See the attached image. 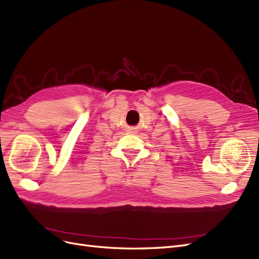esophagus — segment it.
<instances>
[{
	"label": "esophagus",
	"instance_id": "1",
	"mask_svg": "<svg viewBox=\"0 0 259 259\" xmlns=\"http://www.w3.org/2000/svg\"><path fill=\"white\" fill-rule=\"evenodd\" d=\"M127 132H128V133H135L136 131H135V128H130Z\"/></svg>",
	"mask_w": 259,
	"mask_h": 259
}]
</instances>
